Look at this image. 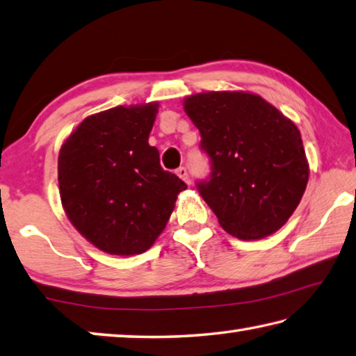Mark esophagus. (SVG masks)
I'll return each mask as SVG.
<instances>
[{"instance_id": "esophagus-1", "label": "esophagus", "mask_w": 356, "mask_h": 356, "mask_svg": "<svg viewBox=\"0 0 356 356\" xmlns=\"http://www.w3.org/2000/svg\"><path fill=\"white\" fill-rule=\"evenodd\" d=\"M177 175L183 179L184 183H189V173H188V170H186V167H179L177 170Z\"/></svg>"}]
</instances>
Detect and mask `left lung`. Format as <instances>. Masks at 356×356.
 I'll use <instances>...</instances> for the list:
<instances>
[{
    "instance_id": "8db88e82",
    "label": "left lung",
    "mask_w": 356,
    "mask_h": 356,
    "mask_svg": "<svg viewBox=\"0 0 356 356\" xmlns=\"http://www.w3.org/2000/svg\"><path fill=\"white\" fill-rule=\"evenodd\" d=\"M184 112L213 162L198 192L220 227L238 239L278 232L300 203L309 178L300 131L275 106L252 92L189 95Z\"/></svg>"
}]
</instances>
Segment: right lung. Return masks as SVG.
Wrapping results in <instances>:
<instances>
[{
  "label": "right lung",
  "mask_w": 356,
  "mask_h": 356,
  "mask_svg": "<svg viewBox=\"0 0 356 356\" xmlns=\"http://www.w3.org/2000/svg\"><path fill=\"white\" fill-rule=\"evenodd\" d=\"M158 102L86 117L59 149L60 203L78 233L118 257L147 252L188 189L148 143Z\"/></svg>",
  "instance_id": "add662e5"
}]
</instances>
